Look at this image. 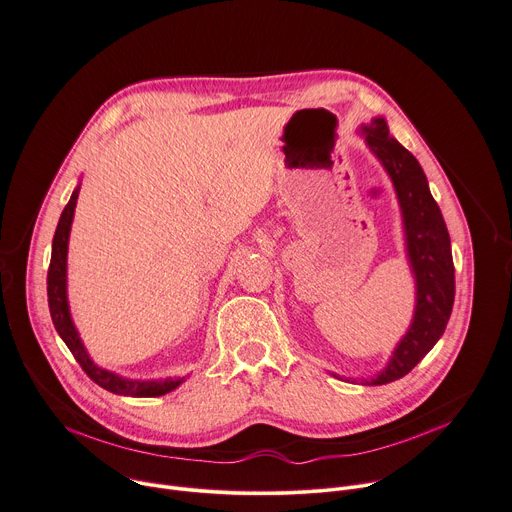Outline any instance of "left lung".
Listing matches in <instances>:
<instances>
[{"label":"left lung","mask_w":512,"mask_h":512,"mask_svg":"<svg viewBox=\"0 0 512 512\" xmlns=\"http://www.w3.org/2000/svg\"><path fill=\"white\" fill-rule=\"evenodd\" d=\"M365 143L388 171L402 210L406 255L414 275L416 306L406 335L386 367L365 384L382 386L404 378L445 333L455 298L451 241L423 167L390 134L384 118L361 126Z\"/></svg>","instance_id":"8db88e82"}]
</instances>
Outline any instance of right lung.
<instances>
[{"instance_id":"obj_1","label":"right lung","mask_w":512,"mask_h":512,"mask_svg":"<svg viewBox=\"0 0 512 512\" xmlns=\"http://www.w3.org/2000/svg\"><path fill=\"white\" fill-rule=\"evenodd\" d=\"M77 196H79V185L73 190L69 204L65 206L57 230H55V239H53V253H51V265H49V275H46V294H49V310L51 318L57 333L81 365L85 374L94 380L100 388L120 394V396H134V398H153V396H163L171 390H175L183 378H165V380H128L122 378L114 371L98 367L94 361H91L89 353L85 351L79 333L75 329V324L71 320L69 312V300H67V249H69V232H71V222L77 206Z\"/></svg>"}]
</instances>
